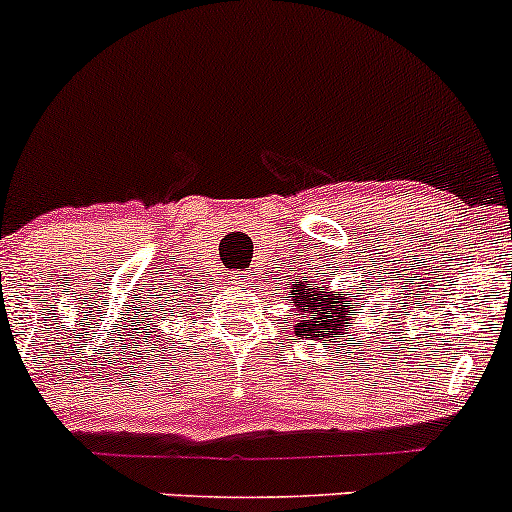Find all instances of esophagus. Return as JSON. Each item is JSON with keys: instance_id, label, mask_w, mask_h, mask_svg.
Segmentation results:
<instances>
[{"instance_id": "1", "label": "esophagus", "mask_w": 512, "mask_h": 512, "mask_svg": "<svg viewBox=\"0 0 512 512\" xmlns=\"http://www.w3.org/2000/svg\"><path fill=\"white\" fill-rule=\"evenodd\" d=\"M249 280H251L249 273H246V271H237V273L232 275V278H229V283L239 285V287H246V285H249Z\"/></svg>"}]
</instances>
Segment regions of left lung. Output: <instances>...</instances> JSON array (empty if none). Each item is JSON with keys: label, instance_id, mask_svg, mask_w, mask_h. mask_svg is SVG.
<instances>
[{"label": "left lung", "instance_id": "left-lung-1", "mask_svg": "<svg viewBox=\"0 0 512 512\" xmlns=\"http://www.w3.org/2000/svg\"><path fill=\"white\" fill-rule=\"evenodd\" d=\"M353 295H341L331 290V275L326 280L314 273V278L297 280L290 285L292 317H295V336L321 343L324 348L341 346V338L353 329V321L360 317V292L350 287Z\"/></svg>", "mask_w": 512, "mask_h": 512}]
</instances>
